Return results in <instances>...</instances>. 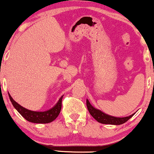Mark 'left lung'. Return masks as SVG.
<instances>
[{
	"label": "left lung",
	"instance_id": "1",
	"mask_svg": "<svg viewBox=\"0 0 154 154\" xmlns=\"http://www.w3.org/2000/svg\"><path fill=\"white\" fill-rule=\"evenodd\" d=\"M86 104H87L88 109L89 111L90 114H91V116L97 122L102 124H106V125H122V124L125 123L127 121H128L135 114H133L129 116H126V117H115V116L108 115V114H105V113L102 112L100 110L95 109V108H94L91 105L88 99L86 100Z\"/></svg>",
	"mask_w": 154,
	"mask_h": 154
}]
</instances>
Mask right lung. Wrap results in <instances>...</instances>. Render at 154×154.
Masks as SVG:
<instances>
[{"label":"right lung","instance_id":"right-lung-1","mask_svg":"<svg viewBox=\"0 0 154 154\" xmlns=\"http://www.w3.org/2000/svg\"><path fill=\"white\" fill-rule=\"evenodd\" d=\"M8 96H9L10 100L13 104L14 107L17 109V111L24 119L30 122L39 124H46L51 122L56 119V117L59 116L61 109V101H62L63 95L59 98V101L57 102V103L54 107L45 111H34L26 109L25 108L22 107L21 105H19L18 103H17L12 98L9 93H8Z\"/></svg>","mask_w":154,"mask_h":154}]
</instances>
